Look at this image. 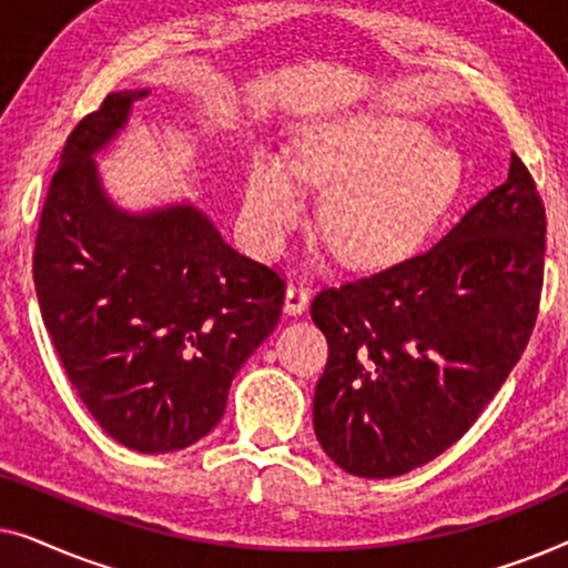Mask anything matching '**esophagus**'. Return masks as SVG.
Returning a JSON list of instances; mask_svg holds the SVG:
<instances>
[{
	"instance_id": "34e87169",
	"label": "esophagus",
	"mask_w": 568,
	"mask_h": 568,
	"mask_svg": "<svg viewBox=\"0 0 568 568\" xmlns=\"http://www.w3.org/2000/svg\"><path fill=\"white\" fill-rule=\"evenodd\" d=\"M307 302H310V292L305 290V284L292 282L286 286V313L300 315L302 310L307 307Z\"/></svg>"
}]
</instances>
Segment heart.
Instances as JSON below:
<instances>
[{"label":"heart","mask_w":568,"mask_h":568,"mask_svg":"<svg viewBox=\"0 0 568 568\" xmlns=\"http://www.w3.org/2000/svg\"><path fill=\"white\" fill-rule=\"evenodd\" d=\"M463 162L434 144L422 121L395 113H346L297 136L292 165L276 154L253 162L245 189L251 235L276 247L305 212L300 181L331 185L321 237L348 266H385L416 251L453 201Z\"/></svg>","instance_id":"heart-1"}]
</instances>
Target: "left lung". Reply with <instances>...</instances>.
Segmentation results:
<instances>
[{
    "label": "left lung",
    "instance_id": "obj_1",
    "mask_svg": "<svg viewBox=\"0 0 568 568\" xmlns=\"http://www.w3.org/2000/svg\"><path fill=\"white\" fill-rule=\"evenodd\" d=\"M546 206L511 152L509 175L437 245L315 294L328 338L313 424L359 478L434 460L476 424L538 321Z\"/></svg>",
    "mask_w": 568,
    "mask_h": 568
}]
</instances>
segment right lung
Returning a JSON list of instances; mask_svg holds the SVG:
<instances>
[{
  "label": "right lung",
  "instance_id": "right-lung-1",
  "mask_svg": "<svg viewBox=\"0 0 568 568\" xmlns=\"http://www.w3.org/2000/svg\"><path fill=\"white\" fill-rule=\"evenodd\" d=\"M144 90L111 92L67 136L36 232L45 331L92 418L136 453H173L220 424L235 372L276 328L286 282L199 209H115L92 152Z\"/></svg>",
  "mask_w": 568,
  "mask_h": 568
}]
</instances>
